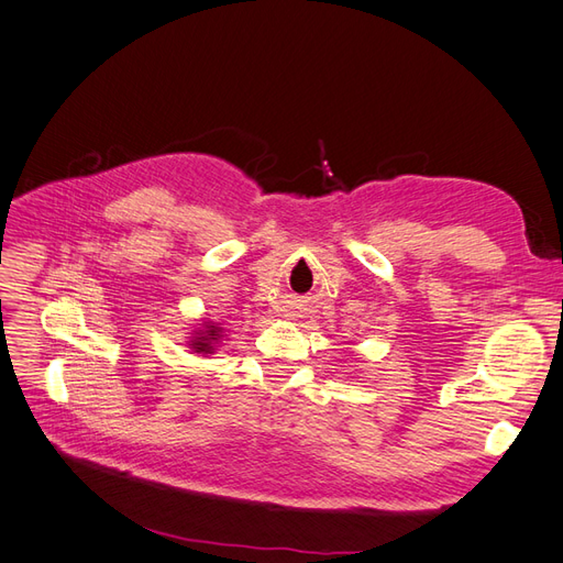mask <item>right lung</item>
I'll return each instance as SVG.
<instances>
[{
    "mask_svg": "<svg viewBox=\"0 0 563 563\" xmlns=\"http://www.w3.org/2000/svg\"><path fill=\"white\" fill-rule=\"evenodd\" d=\"M220 333H223V329H220L218 323H209V321L203 323V329L192 333V340H190L192 352H197V354H213L216 345L220 343Z\"/></svg>",
    "mask_w": 563,
    "mask_h": 563,
    "instance_id": "1",
    "label": "right lung"
}]
</instances>
